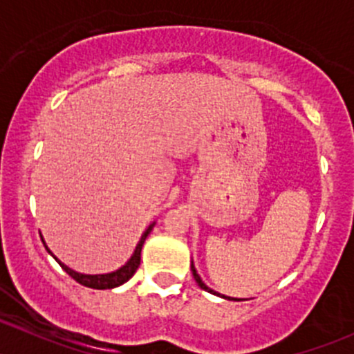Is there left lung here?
<instances>
[{
	"label": "left lung",
	"instance_id": "left-lung-1",
	"mask_svg": "<svg viewBox=\"0 0 354 354\" xmlns=\"http://www.w3.org/2000/svg\"><path fill=\"white\" fill-rule=\"evenodd\" d=\"M190 269H192V274H194V279H195V283L198 284L200 288L203 289V291H209L210 295H216V296H221V298H224V299H236V298H231V296H226V295H221V292H217V291H214V289H210L209 286H207L205 283H203L202 279H200V276L197 274V269H195V266H194V260H192V263H190Z\"/></svg>",
	"mask_w": 354,
	"mask_h": 354
}]
</instances>
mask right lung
Instances as JSON below:
<instances>
[{
  "instance_id": "1",
  "label": "right lung",
  "mask_w": 354,
  "mask_h": 354,
  "mask_svg": "<svg viewBox=\"0 0 354 354\" xmlns=\"http://www.w3.org/2000/svg\"><path fill=\"white\" fill-rule=\"evenodd\" d=\"M154 224L156 223L149 224L147 230L144 231V234H142V236H140V241H138L137 246H135L133 253H131V257H130V259H128V262L124 263V266H121L120 269L113 270V272H108V274H82V272H77V270L70 269V267L65 266V263H63L62 260H58L55 255H53V252L48 248V245H46L44 238L41 236V240H42V243H44L46 250H48V253H51L53 259H55L56 262H58L59 266H62V269L65 270L68 276L73 277V279L77 281V283H80L82 286H87V288H92V289H113V288H118V286H121V284L127 283V281L131 279V277H133V274L137 272L138 266H140L142 246H144V243H145V238H147L149 234H151V231H152V227H154Z\"/></svg>"
}]
</instances>
